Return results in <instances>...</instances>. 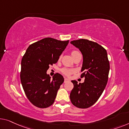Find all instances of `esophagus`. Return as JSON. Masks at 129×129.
Here are the masks:
<instances>
[{
	"mask_svg": "<svg viewBox=\"0 0 129 129\" xmlns=\"http://www.w3.org/2000/svg\"><path fill=\"white\" fill-rule=\"evenodd\" d=\"M68 81H69V79L68 78H64V82H65H65H68Z\"/></svg>",
	"mask_w": 129,
	"mask_h": 129,
	"instance_id": "34e87169",
	"label": "esophagus"
}]
</instances>
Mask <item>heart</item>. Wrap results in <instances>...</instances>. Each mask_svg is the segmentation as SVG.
I'll return each instance as SVG.
<instances>
[{"mask_svg":"<svg viewBox=\"0 0 129 129\" xmlns=\"http://www.w3.org/2000/svg\"><path fill=\"white\" fill-rule=\"evenodd\" d=\"M76 53H78L77 51H73L72 53H71V54L74 55V54H75ZM61 72L63 74H64L65 75H67V76H70V75L72 74V71L70 70H68V69H67V68H62V70H61Z\"/></svg>","mask_w":129,"mask_h":129,"instance_id":"heart-1","label":"heart"}]
</instances>
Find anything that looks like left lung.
I'll use <instances>...</instances> for the list:
<instances>
[{
  "label": "left lung",
  "mask_w": 129,
  "mask_h": 129,
  "mask_svg": "<svg viewBox=\"0 0 129 129\" xmlns=\"http://www.w3.org/2000/svg\"><path fill=\"white\" fill-rule=\"evenodd\" d=\"M83 55L81 78L82 83L72 80L74 88L70 93L71 103L79 108H87L96 103L107 85L109 71V62L106 50L95 42L87 39L71 42Z\"/></svg>",
  "instance_id": "8db88e82"
}]
</instances>
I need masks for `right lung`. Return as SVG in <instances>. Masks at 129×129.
Returning a JSON list of instances; mask_svg holds the SVG:
<instances>
[{
	"mask_svg": "<svg viewBox=\"0 0 129 129\" xmlns=\"http://www.w3.org/2000/svg\"><path fill=\"white\" fill-rule=\"evenodd\" d=\"M69 43L46 38L34 43L22 57L21 82L29 101L40 108L53 104L64 79L57 73L53 79L47 74L50 65L55 64Z\"/></svg>",
	"mask_w": 129,
	"mask_h": 129,
	"instance_id": "obj_1",
	"label": "right lung"
}]
</instances>
